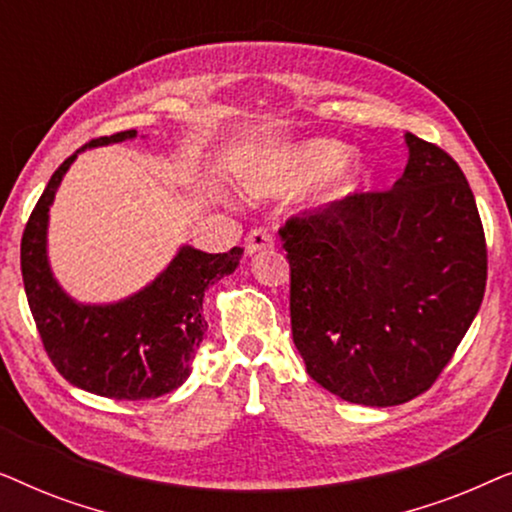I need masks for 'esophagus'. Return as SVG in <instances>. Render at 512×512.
Instances as JSON below:
<instances>
[{"mask_svg": "<svg viewBox=\"0 0 512 512\" xmlns=\"http://www.w3.org/2000/svg\"><path fill=\"white\" fill-rule=\"evenodd\" d=\"M272 247H275V237H272L268 228H254L247 235V254H256V251Z\"/></svg>", "mask_w": 512, "mask_h": 512, "instance_id": "obj_1", "label": "esophagus"}]
</instances>
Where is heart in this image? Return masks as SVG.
Instances as JSON below:
<instances>
[{
  "mask_svg": "<svg viewBox=\"0 0 512 512\" xmlns=\"http://www.w3.org/2000/svg\"><path fill=\"white\" fill-rule=\"evenodd\" d=\"M345 160V149L333 142H312L286 153L284 158L254 170L249 184L258 193L282 191V188L305 184L338 170Z\"/></svg>",
  "mask_w": 512,
  "mask_h": 512,
  "instance_id": "heart-1",
  "label": "heart"
}]
</instances>
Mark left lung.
<instances>
[{
    "label": "left lung",
    "mask_w": 512,
    "mask_h": 512,
    "mask_svg": "<svg viewBox=\"0 0 512 512\" xmlns=\"http://www.w3.org/2000/svg\"><path fill=\"white\" fill-rule=\"evenodd\" d=\"M389 191L354 193L279 228L291 333L307 375L342 401L387 408L431 389L480 310L485 230L450 153L408 132Z\"/></svg>",
    "instance_id": "8db88e82"
}]
</instances>
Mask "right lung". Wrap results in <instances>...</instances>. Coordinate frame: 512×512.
Segmentation results:
<instances>
[{"mask_svg": "<svg viewBox=\"0 0 512 512\" xmlns=\"http://www.w3.org/2000/svg\"><path fill=\"white\" fill-rule=\"evenodd\" d=\"M132 137L137 130L90 139L86 146ZM76 153L53 172L20 242V270L41 342L58 373L90 394L116 401L170 394L191 375L195 352L205 338L202 298L207 286L235 272L244 249L205 254L181 247L174 261L135 296L111 305H79L55 282L46 256L48 209Z\"/></svg>", "mask_w": 512, "mask_h": 512, "instance_id": "1", "label": "right lung"}]
</instances>
